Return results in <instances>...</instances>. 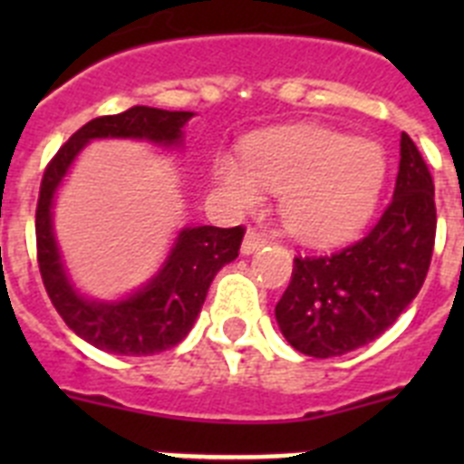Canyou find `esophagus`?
Listing matches in <instances>:
<instances>
[{
  "instance_id": "obj_1",
  "label": "esophagus",
  "mask_w": 464,
  "mask_h": 464,
  "mask_svg": "<svg viewBox=\"0 0 464 464\" xmlns=\"http://www.w3.org/2000/svg\"><path fill=\"white\" fill-rule=\"evenodd\" d=\"M262 246H267V239H265L257 229H248L244 237V244H241V253H244V256H253V253L260 251Z\"/></svg>"
}]
</instances>
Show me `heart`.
<instances>
[{
    "mask_svg": "<svg viewBox=\"0 0 464 464\" xmlns=\"http://www.w3.org/2000/svg\"><path fill=\"white\" fill-rule=\"evenodd\" d=\"M239 165L229 155L213 162L225 202L253 208L262 188L278 192V211L290 235L330 246L353 237L372 218L385 181L379 143L327 127H285L251 137Z\"/></svg>",
    "mask_w": 464,
    "mask_h": 464,
    "instance_id": "1",
    "label": "heart"
}]
</instances>
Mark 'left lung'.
Returning a JSON list of instances; mask_svg holds the SVG:
<instances>
[{"label": "left lung", "mask_w": 464, "mask_h": 464, "mask_svg": "<svg viewBox=\"0 0 464 464\" xmlns=\"http://www.w3.org/2000/svg\"><path fill=\"white\" fill-rule=\"evenodd\" d=\"M434 232L432 176L411 137L401 134L392 202L370 235L334 256L295 257L290 285L274 311L283 337L311 358L374 342L423 285Z\"/></svg>", "instance_id": "left-lung-1"}]
</instances>
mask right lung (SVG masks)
<instances>
[{"label": "right lung", "instance_id": "obj_1", "mask_svg": "<svg viewBox=\"0 0 464 464\" xmlns=\"http://www.w3.org/2000/svg\"><path fill=\"white\" fill-rule=\"evenodd\" d=\"M192 116V111L132 106L116 116L94 118L57 150L41 181L36 257L46 293L69 330L106 353L153 355L181 342L202 311L213 276L239 256L244 227H183L149 283L121 299H90L69 278L57 246L53 229L57 188L63 186L73 160L94 139H137L162 149H179L183 127Z\"/></svg>", "mask_w": 464, "mask_h": 464}]
</instances>
